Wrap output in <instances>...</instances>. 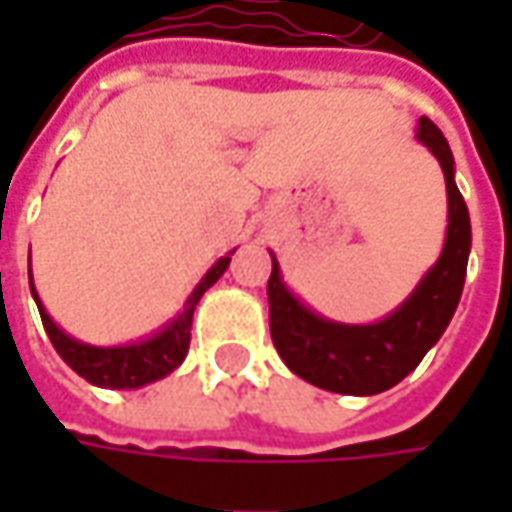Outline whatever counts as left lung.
Wrapping results in <instances>:
<instances>
[{
  "label": "left lung",
  "mask_w": 512,
  "mask_h": 512,
  "mask_svg": "<svg viewBox=\"0 0 512 512\" xmlns=\"http://www.w3.org/2000/svg\"><path fill=\"white\" fill-rule=\"evenodd\" d=\"M416 139L439 159L444 170L447 239L439 262L424 273L402 307L376 325L330 322L287 290L279 262L273 259L267 279L273 344L296 376L330 393L373 396L402 382L410 370L419 367L424 353L442 339L462 299L470 256V213L453 179V153L442 130L427 116L419 119Z\"/></svg>",
  "instance_id": "1"
}]
</instances>
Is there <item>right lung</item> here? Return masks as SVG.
<instances>
[{
	"label": "right lung",
	"mask_w": 512,
	"mask_h": 512,
	"mask_svg": "<svg viewBox=\"0 0 512 512\" xmlns=\"http://www.w3.org/2000/svg\"><path fill=\"white\" fill-rule=\"evenodd\" d=\"M230 265V256H222L216 265L210 267L205 273V279L193 287V293L187 296L185 310L165 325L156 336H150L145 342L122 344V347H93V344L76 342L70 339L62 327H56V322L45 313V307L36 296V287H33V276L28 270L30 279V293L36 299L39 307V316H42V325L45 333L50 336V342L56 347V353L65 359V362L90 384L96 387H110V390H133V387H142V384L156 382V379H165L168 373H173L179 364L185 362L187 347H190V325H193V310L199 305V299L205 296V290L210 285L219 282V276L225 273Z\"/></svg>",
	"instance_id": "add662e5"
}]
</instances>
